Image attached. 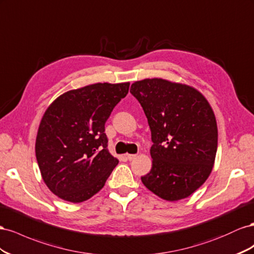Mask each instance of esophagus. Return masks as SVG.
<instances>
[{
  "mask_svg": "<svg viewBox=\"0 0 254 254\" xmlns=\"http://www.w3.org/2000/svg\"><path fill=\"white\" fill-rule=\"evenodd\" d=\"M136 154H127V158L128 159V161H133V159L136 158Z\"/></svg>",
  "mask_w": 254,
  "mask_h": 254,
  "instance_id": "obj_1",
  "label": "esophagus"
}]
</instances>
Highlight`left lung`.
Here are the masks:
<instances>
[{"instance_id": "8db88e82", "label": "left lung", "mask_w": 254, "mask_h": 254, "mask_svg": "<svg viewBox=\"0 0 254 254\" xmlns=\"http://www.w3.org/2000/svg\"><path fill=\"white\" fill-rule=\"evenodd\" d=\"M129 91L146 114L153 141L143 185L167 201L190 197L215 163L218 129L211 105L193 87L163 78L137 81Z\"/></svg>"}]
</instances>
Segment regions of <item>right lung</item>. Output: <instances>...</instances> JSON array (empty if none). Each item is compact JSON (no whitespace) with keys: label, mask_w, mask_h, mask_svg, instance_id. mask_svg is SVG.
Returning <instances> with one entry per match:
<instances>
[{"label":"right lung","mask_w":254,"mask_h":254,"mask_svg":"<svg viewBox=\"0 0 254 254\" xmlns=\"http://www.w3.org/2000/svg\"><path fill=\"white\" fill-rule=\"evenodd\" d=\"M129 83H97L63 93L47 108L36 158L49 190L78 203L102 190L119 161L107 150L105 122Z\"/></svg>","instance_id":"add662e5"}]
</instances>
